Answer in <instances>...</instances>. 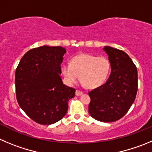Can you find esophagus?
<instances>
[{
    "mask_svg": "<svg viewBox=\"0 0 152 152\" xmlns=\"http://www.w3.org/2000/svg\"><path fill=\"white\" fill-rule=\"evenodd\" d=\"M83 94V91H79V90H76V95H77V96H80V95H82Z\"/></svg>",
    "mask_w": 152,
    "mask_h": 152,
    "instance_id": "1",
    "label": "esophagus"
}]
</instances>
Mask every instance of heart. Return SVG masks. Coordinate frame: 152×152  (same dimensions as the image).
<instances>
[{
    "label": "heart",
    "mask_w": 152,
    "mask_h": 152,
    "mask_svg": "<svg viewBox=\"0 0 152 152\" xmlns=\"http://www.w3.org/2000/svg\"><path fill=\"white\" fill-rule=\"evenodd\" d=\"M110 70V62L105 56L80 54L75 56L71 63H64L61 71L66 83L72 85L80 79L86 88H95L102 86Z\"/></svg>",
    "instance_id": "1"
}]
</instances>
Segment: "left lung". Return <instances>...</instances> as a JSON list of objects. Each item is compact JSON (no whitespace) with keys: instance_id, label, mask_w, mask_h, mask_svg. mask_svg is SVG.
Wrapping results in <instances>:
<instances>
[{"instance_id":"left-lung-1","label":"left lung","mask_w":152,"mask_h":152,"mask_svg":"<svg viewBox=\"0 0 152 152\" xmlns=\"http://www.w3.org/2000/svg\"><path fill=\"white\" fill-rule=\"evenodd\" d=\"M110 62V75L106 83L88 92L89 114L101 122L122 118L133 104L138 89L137 68L126 53L104 46Z\"/></svg>"}]
</instances>
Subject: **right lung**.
Listing matches in <instances>:
<instances>
[{"label": "right lung", "instance_id": "right-lung-1", "mask_svg": "<svg viewBox=\"0 0 152 152\" xmlns=\"http://www.w3.org/2000/svg\"><path fill=\"white\" fill-rule=\"evenodd\" d=\"M66 49L43 45L24 54L15 73L16 99L30 118L50 125L66 115L76 90L64 85L61 63Z\"/></svg>", "mask_w": 152, "mask_h": 152}]
</instances>
